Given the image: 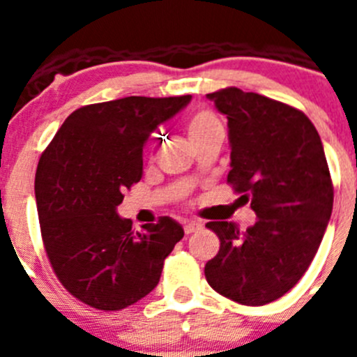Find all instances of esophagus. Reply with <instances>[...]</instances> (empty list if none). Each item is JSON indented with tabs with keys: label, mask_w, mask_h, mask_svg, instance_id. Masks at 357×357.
<instances>
[{
	"label": "esophagus",
	"mask_w": 357,
	"mask_h": 357,
	"mask_svg": "<svg viewBox=\"0 0 357 357\" xmlns=\"http://www.w3.org/2000/svg\"><path fill=\"white\" fill-rule=\"evenodd\" d=\"M200 229H202V223H198V222H185L184 223L185 234H193V232H198Z\"/></svg>",
	"instance_id": "esophagus-1"
}]
</instances>
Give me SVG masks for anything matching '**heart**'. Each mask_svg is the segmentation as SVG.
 <instances>
[{
	"instance_id": "b5f03b06",
	"label": "heart",
	"mask_w": 357,
	"mask_h": 357,
	"mask_svg": "<svg viewBox=\"0 0 357 357\" xmlns=\"http://www.w3.org/2000/svg\"><path fill=\"white\" fill-rule=\"evenodd\" d=\"M185 132L191 141V144H197L198 141L213 137L216 134H222V125L216 116L209 110H198L185 123Z\"/></svg>"
}]
</instances>
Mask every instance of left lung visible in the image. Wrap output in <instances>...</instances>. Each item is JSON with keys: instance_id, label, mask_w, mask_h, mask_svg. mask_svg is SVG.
<instances>
[{"instance_id": "1", "label": "left lung", "mask_w": 357, "mask_h": 357, "mask_svg": "<svg viewBox=\"0 0 357 357\" xmlns=\"http://www.w3.org/2000/svg\"><path fill=\"white\" fill-rule=\"evenodd\" d=\"M227 116V182L250 202L257 222H209L220 250L206 279L243 305H264L302 279L333 213L334 189L317 128L304 112L257 93L227 87L207 94Z\"/></svg>"}]
</instances>
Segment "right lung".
<instances>
[{"label":"right lung","instance_id":"add662e5","mask_svg":"<svg viewBox=\"0 0 357 357\" xmlns=\"http://www.w3.org/2000/svg\"><path fill=\"white\" fill-rule=\"evenodd\" d=\"M189 100L127 96L80 107L40 155L36 200L46 255L62 286L91 307L119 311L141 301L184 238L169 216L134 232L118 206L143 176L151 132Z\"/></svg>","mask_w":357,"mask_h":357}]
</instances>
